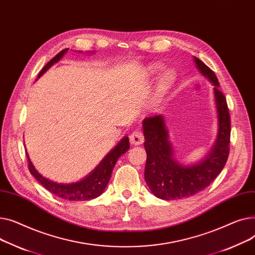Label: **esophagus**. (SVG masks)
Returning <instances> with one entry per match:
<instances>
[{
  "label": "esophagus",
  "mask_w": 255,
  "mask_h": 255,
  "mask_svg": "<svg viewBox=\"0 0 255 255\" xmlns=\"http://www.w3.org/2000/svg\"><path fill=\"white\" fill-rule=\"evenodd\" d=\"M129 142L132 145H141V144H143V142H144L143 133L140 130H138V129L133 130L131 132V134H130V137H129Z\"/></svg>",
  "instance_id": "34e87169"
}]
</instances>
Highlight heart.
<instances>
[{"label":"heart","instance_id":"heart-1","mask_svg":"<svg viewBox=\"0 0 255 255\" xmlns=\"http://www.w3.org/2000/svg\"><path fill=\"white\" fill-rule=\"evenodd\" d=\"M161 70V67L159 65H151L146 69V75L147 76H153V75L157 74ZM176 81V74L171 71L167 70L161 74L155 88V101L161 102V100L164 98L169 92L170 89L173 87L174 83Z\"/></svg>","mask_w":255,"mask_h":255}]
</instances>
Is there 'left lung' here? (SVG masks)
<instances>
[{
	"label": "left lung",
	"instance_id": "1",
	"mask_svg": "<svg viewBox=\"0 0 255 255\" xmlns=\"http://www.w3.org/2000/svg\"><path fill=\"white\" fill-rule=\"evenodd\" d=\"M193 62L213 85L217 136L210 150L197 162H180L175 156L164 116L157 114L146 117L142 124L147 154L145 181L155 197L166 201L189 198L205 189L226 166L230 152L231 121L227 100L219 91L215 73L196 56Z\"/></svg>",
	"mask_w": 255,
	"mask_h": 255
}]
</instances>
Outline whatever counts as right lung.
<instances>
[{
  "label": "right lung",
  "instance_id": "add662e5",
  "mask_svg": "<svg viewBox=\"0 0 255 255\" xmlns=\"http://www.w3.org/2000/svg\"><path fill=\"white\" fill-rule=\"evenodd\" d=\"M69 48L62 50L58 54H56L50 62H48L42 71L39 73L38 80L40 77L46 73L53 65L58 63L64 57V55L68 52ZM82 53V51H75ZM87 53V52H86ZM94 54L95 51L88 52ZM129 149V141L128 137L125 136L121 141H119L115 147H113L111 150L105 155V157L101 160L98 166L86 175L81 180L71 183H59L50 179L44 177L41 175L37 169L34 167L33 162L31 161L27 152L26 157L28 160V170L31 174L37 179V180L46 188L51 193L55 194L56 197L62 198L68 201H88L98 198L99 196L104 192L105 188L108 185L110 181V177L113 172V168L119 158V156L125 154Z\"/></svg>",
  "mask_w": 255,
  "mask_h": 255
}]
</instances>
